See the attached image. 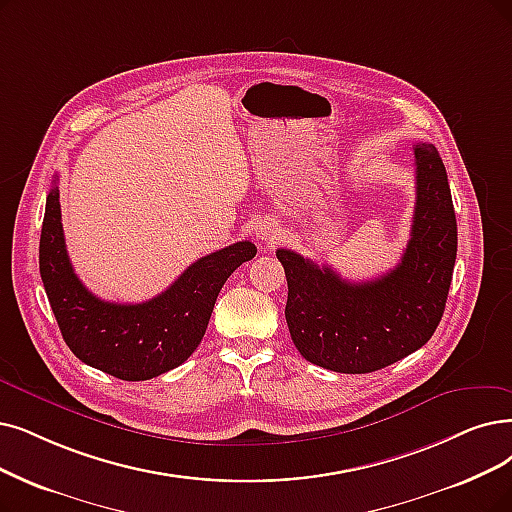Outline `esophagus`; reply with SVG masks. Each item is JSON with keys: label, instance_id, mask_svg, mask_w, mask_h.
I'll return each mask as SVG.
<instances>
[{"label": "esophagus", "instance_id": "1", "mask_svg": "<svg viewBox=\"0 0 512 512\" xmlns=\"http://www.w3.org/2000/svg\"><path fill=\"white\" fill-rule=\"evenodd\" d=\"M254 235H256V239H258L260 243L271 245V243H275V241L279 239V229H277V224H275L273 220H260V222L256 224Z\"/></svg>", "mask_w": 512, "mask_h": 512}]
</instances>
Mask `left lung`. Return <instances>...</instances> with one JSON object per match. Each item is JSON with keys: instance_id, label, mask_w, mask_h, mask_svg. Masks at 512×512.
<instances>
[{"instance_id": "obj_1", "label": "left lung", "mask_w": 512, "mask_h": 512, "mask_svg": "<svg viewBox=\"0 0 512 512\" xmlns=\"http://www.w3.org/2000/svg\"><path fill=\"white\" fill-rule=\"evenodd\" d=\"M412 237L393 271L346 281L292 250H277L288 279V321L300 355L325 370L370 374L418 351L443 317L458 227L447 172L428 142L414 145Z\"/></svg>"}]
</instances>
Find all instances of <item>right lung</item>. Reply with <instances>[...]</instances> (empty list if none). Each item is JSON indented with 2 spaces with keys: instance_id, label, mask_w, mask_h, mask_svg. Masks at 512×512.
Here are the masks:
<instances>
[{
  "instance_id": "obj_1",
  "label": "right lung",
  "mask_w": 512,
  "mask_h": 512,
  "mask_svg": "<svg viewBox=\"0 0 512 512\" xmlns=\"http://www.w3.org/2000/svg\"><path fill=\"white\" fill-rule=\"evenodd\" d=\"M254 256L252 241H237L193 262L166 292L147 302L100 300L71 267L56 180L39 239V273L67 346L86 365L128 382L149 380L185 363L206 334L224 281Z\"/></svg>"
}]
</instances>
